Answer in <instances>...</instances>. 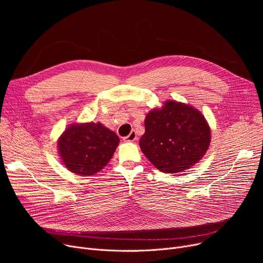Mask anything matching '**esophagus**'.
Segmentation results:
<instances>
[{
  "mask_svg": "<svg viewBox=\"0 0 263 263\" xmlns=\"http://www.w3.org/2000/svg\"><path fill=\"white\" fill-rule=\"evenodd\" d=\"M136 139H137V137H136V132L135 131H131V133L128 136L123 137V141L124 142H134Z\"/></svg>",
  "mask_w": 263,
  "mask_h": 263,
  "instance_id": "34e87169",
  "label": "esophagus"
}]
</instances>
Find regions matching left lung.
Wrapping results in <instances>:
<instances>
[{
	"mask_svg": "<svg viewBox=\"0 0 263 263\" xmlns=\"http://www.w3.org/2000/svg\"><path fill=\"white\" fill-rule=\"evenodd\" d=\"M210 139V128L199 110L170 100L147 114L140 147L159 171L176 174L203 157Z\"/></svg>",
	"mask_w": 263,
	"mask_h": 263,
	"instance_id": "1",
	"label": "left lung"
}]
</instances>
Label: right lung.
Returning a JSON list of instances; mask_svg holds the SVG:
<instances>
[{"label": "right lung", "instance_id": "add662e5", "mask_svg": "<svg viewBox=\"0 0 263 263\" xmlns=\"http://www.w3.org/2000/svg\"><path fill=\"white\" fill-rule=\"evenodd\" d=\"M119 137L100 122L72 124L59 140L65 166L81 176L100 172L112 159Z\"/></svg>", "mask_w": 263, "mask_h": 263}]
</instances>
